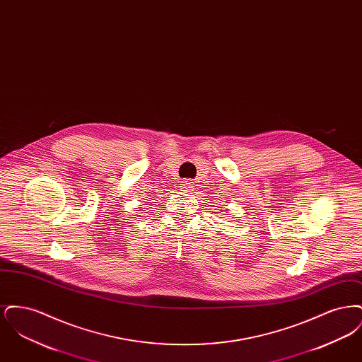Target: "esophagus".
<instances>
[{"label":"esophagus","instance_id":"obj_1","mask_svg":"<svg viewBox=\"0 0 362 362\" xmlns=\"http://www.w3.org/2000/svg\"><path fill=\"white\" fill-rule=\"evenodd\" d=\"M182 189H183V191H191L192 189V187H194V185H192V182L191 180H183L182 182V186H180Z\"/></svg>","mask_w":362,"mask_h":362}]
</instances>
